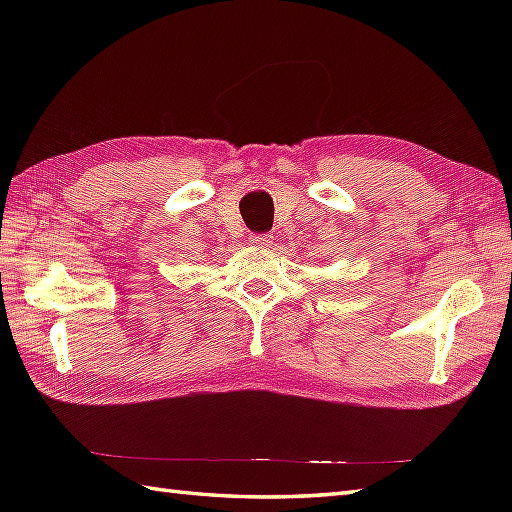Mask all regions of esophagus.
I'll return each mask as SVG.
<instances>
[{"label":"esophagus","mask_w":512,"mask_h":512,"mask_svg":"<svg viewBox=\"0 0 512 512\" xmlns=\"http://www.w3.org/2000/svg\"><path fill=\"white\" fill-rule=\"evenodd\" d=\"M250 244L259 246V248H268L270 244H273V235H253L250 237Z\"/></svg>","instance_id":"obj_1"}]
</instances>
